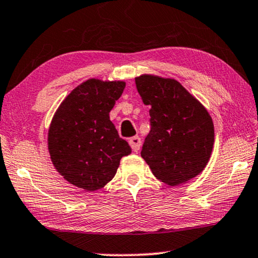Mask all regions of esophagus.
Listing matches in <instances>:
<instances>
[{
    "label": "esophagus",
    "mask_w": 258,
    "mask_h": 258,
    "mask_svg": "<svg viewBox=\"0 0 258 258\" xmlns=\"http://www.w3.org/2000/svg\"><path fill=\"white\" fill-rule=\"evenodd\" d=\"M128 143H130V146L132 147V150L135 151V152H138L140 149V145H142V139H140L138 136H136V137H132V138L128 140Z\"/></svg>",
    "instance_id": "1"
}]
</instances>
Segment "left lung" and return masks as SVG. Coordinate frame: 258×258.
<instances>
[{
	"instance_id": "1",
	"label": "left lung",
	"mask_w": 258,
	"mask_h": 258,
	"mask_svg": "<svg viewBox=\"0 0 258 258\" xmlns=\"http://www.w3.org/2000/svg\"><path fill=\"white\" fill-rule=\"evenodd\" d=\"M136 86L151 107L142 157L157 179L170 186L186 183L210 159L215 142L210 114L174 79L144 74L136 78Z\"/></svg>"
}]
</instances>
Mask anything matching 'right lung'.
<instances>
[{
    "label": "right lung",
    "mask_w": 258,
    "mask_h": 258,
    "mask_svg": "<svg viewBox=\"0 0 258 258\" xmlns=\"http://www.w3.org/2000/svg\"><path fill=\"white\" fill-rule=\"evenodd\" d=\"M125 86L123 81L89 79L67 95L51 119V163L75 186L86 191L104 187L115 176L120 159L131 153L109 120Z\"/></svg>",
    "instance_id": "right-lung-1"
}]
</instances>
